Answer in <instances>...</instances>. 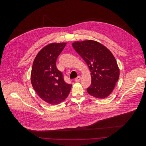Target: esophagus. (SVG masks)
Masks as SVG:
<instances>
[{
	"mask_svg": "<svg viewBox=\"0 0 146 146\" xmlns=\"http://www.w3.org/2000/svg\"><path fill=\"white\" fill-rule=\"evenodd\" d=\"M80 79H81V77L80 76H78V77H76V78L75 79V81H76V82H78L80 81Z\"/></svg>",
	"mask_w": 146,
	"mask_h": 146,
	"instance_id": "1",
	"label": "esophagus"
}]
</instances>
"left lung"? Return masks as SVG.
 <instances>
[{"label": "left lung", "mask_w": 146, "mask_h": 146, "mask_svg": "<svg viewBox=\"0 0 146 146\" xmlns=\"http://www.w3.org/2000/svg\"><path fill=\"white\" fill-rule=\"evenodd\" d=\"M72 46L88 64L91 84L87 89L91 96L104 98L112 92L119 77V68L110 50L98 42L88 40L74 42Z\"/></svg>", "instance_id": "8db88e82"}]
</instances>
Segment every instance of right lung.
<instances>
[{
	"mask_svg": "<svg viewBox=\"0 0 146 146\" xmlns=\"http://www.w3.org/2000/svg\"><path fill=\"white\" fill-rule=\"evenodd\" d=\"M66 44L53 42L44 46L36 56L32 66V86L39 97L52 105L63 101L72 87L64 81L62 73L56 66L57 58Z\"/></svg>",
	"mask_w": 146,
	"mask_h": 146,
	"instance_id": "add662e5",
	"label": "right lung"
}]
</instances>
